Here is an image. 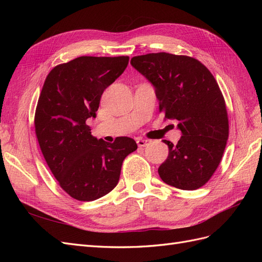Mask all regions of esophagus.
<instances>
[{
	"instance_id": "esophagus-1",
	"label": "esophagus",
	"mask_w": 262,
	"mask_h": 262,
	"mask_svg": "<svg viewBox=\"0 0 262 262\" xmlns=\"http://www.w3.org/2000/svg\"><path fill=\"white\" fill-rule=\"evenodd\" d=\"M149 140H144V139H139L138 141H137V143H138V145L139 146H141V147H144V146H146L148 143H149Z\"/></svg>"
}]
</instances>
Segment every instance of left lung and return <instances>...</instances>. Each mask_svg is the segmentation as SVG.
I'll return each mask as SVG.
<instances>
[{"mask_svg": "<svg viewBox=\"0 0 262 262\" xmlns=\"http://www.w3.org/2000/svg\"><path fill=\"white\" fill-rule=\"evenodd\" d=\"M131 66L154 86L165 120H177L181 138L168 145L158 167L166 184L195 190L207 184L221 163L228 139L225 100L210 71L187 55L166 52L138 55Z\"/></svg>", "mask_w": 262, "mask_h": 262, "instance_id": "obj_1", "label": "left lung"}]
</instances>
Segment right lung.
Instances as JSON below:
<instances>
[{
  "mask_svg": "<svg viewBox=\"0 0 262 262\" xmlns=\"http://www.w3.org/2000/svg\"><path fill=\"white\" fill-rule=\"evenodd\" d=\"M128 63L129 57H80L53 68L42 86L35 114L39 146L61 188L78 201L112 191L123 160L138 148L131 138H94L87 124Z\"/></svg>",
  "mask_w": 262,
  "mask_h": 262,
  "instance_id": "1",
  "label": "right lung"
}]
</instances>
